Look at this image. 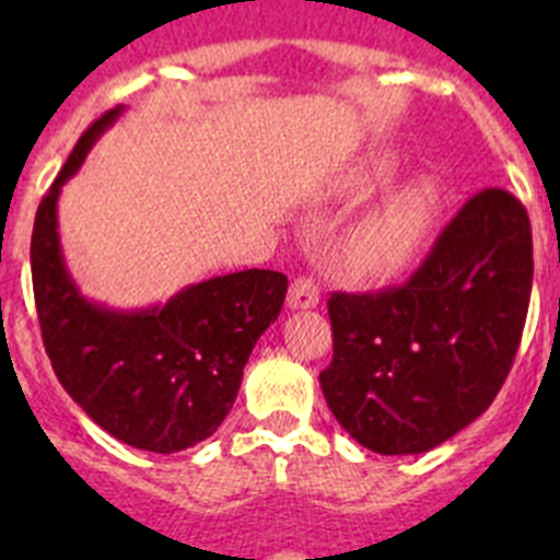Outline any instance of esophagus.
Listing matches in <instances>:
<instances>
[{
	"mask_svg": "<svg viewBox=\"0 0 560 560\" xmlns=\"http://www.w3.org/2000/svg\"><path fill=\"white\" fill-rule=\"evenodd\" d=\"M316 305H319V285L311 277H296L289 289V308L305 311L316 308Z\"/></svg>",
	"mask_w": 560,
	"mask_h": 560,
	"instance_id": "34e87169",
	"label": "esophagus"
}]
</instances>
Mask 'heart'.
Wrapping results in <instances>:
<instances>
[{
	"mask_svg": "<svg viewBox=\"0 0 560 560\" xmlns=\"http://www.w3.org/2000/svg\"><path fill=\"white\" fill-rule=\"evenodd\" d=\"M395 167H398L395 153H375L359 171L355 185H384L395 176ZM443 205H446V192L438 176L420 173L415 179L404 182L350 232L348 260L353 271H359L361 277L384 280L407 269L438 226Z\"/></svg>",
	"mask_w": 560,
	"mask_h": 560,
	"instance_id": "1",
	"label": "heart"
}]
</instances>
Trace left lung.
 I'll use <instances>...</instances> for the list:
<instances>
[{
  "instance_id": "1",
  "label": "left lung",
  "mask_w": 560,
  "mask_h": 560,
  "mask_svg": "<svg viewBox=\"0 0 560 560\" xmlns=\"http://www.w3.org/2000/svg\"><path fill=\"white\" fill-rule=\"evenodd\" d=\"M533 289L527 210L499 187L465 201L398 289L330 294L334 361L319 373L339 427L375 454H423L491 407Z\"/></svg>"
}]
</instances>
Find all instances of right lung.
<instances>
[{
	"instance_id": "1",
	"label": "right lung",
	"mask_w": 560,
	"mask_h": 560,
	"mask_svg": "<svg viewBox=\"0 0 560 560\" xmlns=\"http://www.w3.org/2000/svg\"><path fill=\"white\" fill-rule=\"evenodd\" d=\"M120 114L117 106L89 126L38 205L30 241L33 294L44 348L78 407L128 446L173 454L224 423L252 348L283 308L289 277L232 271L140 311L86 300L63 264L58 196Z\"/></svg>"
}]
</instances>
